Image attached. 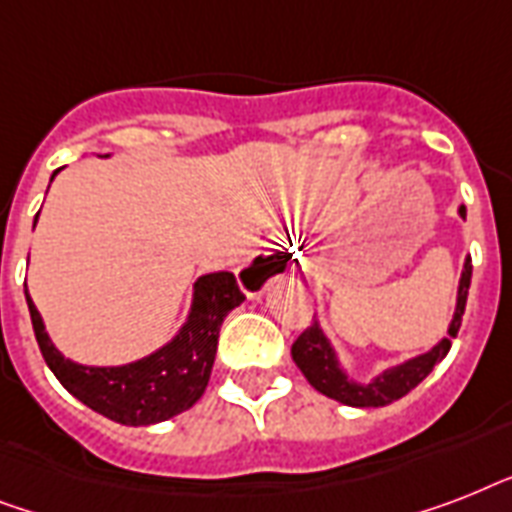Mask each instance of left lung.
Returning <instances> with one entry per match:
<instances>
[{
  "mask_svg": "<svg viewBox=\"0 0 512 512\" xmlns=\"http://www.w3.org/2000/svg\"><path fill=\"white\" fill-rule=\"evenodd\" d=\"M460 217L465 220V207H460ZM470 276H473V265L470 257L465 260L460 276V289H457V305H454V319L449 324V335L444 340L433 345L428 353L414 356L409 361L398 366H390L382 374H377L372 382H356L353 377L345 374V369L337 361V353L332 348V342L327 335L321 332L319 321H313L311 327L305 329L303 335L297 337L292 345V358L300 366V372L305 374V380L311 382L313 388L324 393L327 398H335L345 406H388L398 398H404L409 390L420 385L438 361H444V356L452 348V337H457L465 316V303H468V289H470Z\"/></svg>",
  "mask_w": 512,
  "mask_h": 512,
  "instance_id": "8db88e82",
  "label": "left lung"
}]
</instances>
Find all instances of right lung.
Masks as SVG:
<instances>
[{
    "mask_svg": "<svg viewBox=\"0 0 512 512\" xmlns=\"http://www.w3.org/2000/svg\"><path fill=\"white\" fill-rule=\"evenodd\" d=\"M257 260L252 268H257ZM252 268L241 271V279ZM26 303L39 350L60 385L84 406H90L92 412L119 425L140 428L170 420L199 401L215 364L223 319L236 305L244 303V292L236 284V276L228 271L199 276V281L193 284L191 313L180 332L151 356L122 366L74 364L52 345L28 289Z\"/></svg>",
    "mask_w": 512,
    "mask_h": 512,
    "instance_id": "1",
    "label": "right lung"
}]
</instances>
